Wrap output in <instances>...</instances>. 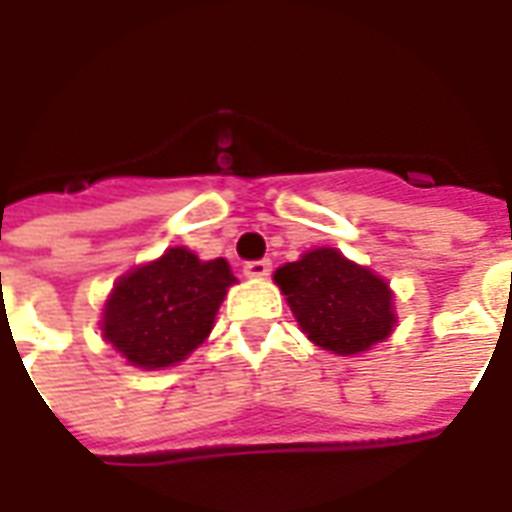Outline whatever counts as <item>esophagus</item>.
<instances>
[{
  "instance_id": "obj_1",
  "label": "esophagus",
  "mask_w": 512,
  "mask_h": 512,
  "mask_svg": "<svg viewBox=\"0 0 512 512\" xmlns=\"http://www.w3.org/2000/svg\"><path fill=\"white\" fill-rule=\"evenodd\" d=\"M244 274L249 279H266L271 274V260H252V263H246Z\"/></svg>"
}]
</instances>
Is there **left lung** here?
I'll use <instances>...</instances> for the list:
<instances>
[{
	"label": "left lung",
	"instance_id": "left-lung-1",
	"mask_svg": "<svg viewBox=\"0 0 512 512\" xmlns=\"http://www.w3.org/2000/svg\"><path fill=\"white\" fill-rule=\"evenodd\" d=\"M301 332L323 351L354 356L384 343L395 329V296L386 279L356 266L332 246L310 249L301 260L277 268Z\"/></svg>",
	"mask_w": 512,
	"mask_h": 512
}]
</instances>
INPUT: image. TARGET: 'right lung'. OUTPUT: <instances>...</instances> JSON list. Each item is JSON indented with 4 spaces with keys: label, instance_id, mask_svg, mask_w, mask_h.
Segmentation results:
<instances>
[{
    "label": "right lung",
    "instance_id": "right-lung-1",
    "mask_svg": "<svg viewBox=\"0 0 512 512\" xmlns=\"http://www.w3.org/2000/svg\"><path fill=\"white\" fill-rule=\"evenodd\" d=\"M235 277L227 260H200L186 246L128 271L115 282L101 332L117 354L142 370L183 362L205 343Z\"/></svg>",
    "mask_w": 512,
    "mask_h": 512
}]
</instances>
